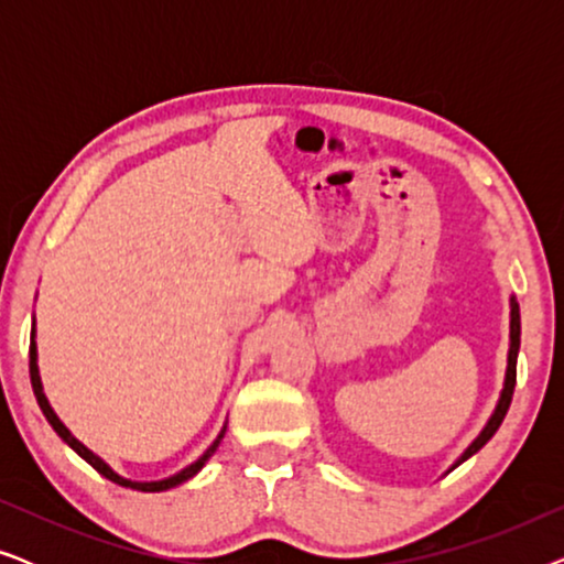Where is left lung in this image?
I'll use <instances>...</instances> for the list:
<instances>
[{"label": "left lung", "instance_id": "left-lung-1", "mask_svg": "<svg viewBox=\"0 0 564 564\" xmlns=\"http://www.w3.org/2000/svg\"><path fill=\"white\" fill-rule=\"evenodd\" d=\"M519 346H521V313H519V303H516V297H511V344H508V367H506L503 390H500L496 411L490 413L488 423H485L482 431H480V434H477L475 442L469 444L467 449L459 454V459L449 467V473H452L454 467H459L462 462L473 457V454L480 452L482 446L490 442L492 434H496V431L500 429V423H503L506 413H508V405H511V398H513V388H516V359H519Z\"/></svg>", "mask_w": 564, "mask_h": 564}]
</instances>
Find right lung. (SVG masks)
<instances>
[{
    "label": "right lung",
    "instance_id": "right-lung-1",
    "mask_svg": "<svg viewBox=\"0 0 564 564\" xmlns=\"http://www.w3.org/2000/svg\"><path fill=\"white\" fill-rule=\"evenodd\" d=\"M30 382H33V392H35V398H37V405H41V411H43V415L45 419H48V423L53 426V431H56V434L64 438V442L72 446V449L79 454L82 459H87L91 467L97 469L99 475L102 477H107V480H112V482H118V485H122V488H130V490H141V492H161V490H169V488H176V485H182V482H187L189 477H195L199 469L205 467V462L213 457L215 454V449H218L220 446V442H223V436H226V426H223V431L218 434V438H215V442L207 446V452L203 454V457H199L197 462H192L189 467H184L182 473H176V475H172V477H166V480H156V482H135V480H128V477H122V475H118L115 473V469L107 465L105 459H99L95 452L91 449H87V446H84L79 438H76L72 431H68L64 423H61V419L56 415V411H53L51 408V403H48V398H45V392H43V382H41V372H37V346H35V321H33V336H30Z\"/></svg>",
    "mask_w": 564,
    "mask_h": 564
}]
</instances>
